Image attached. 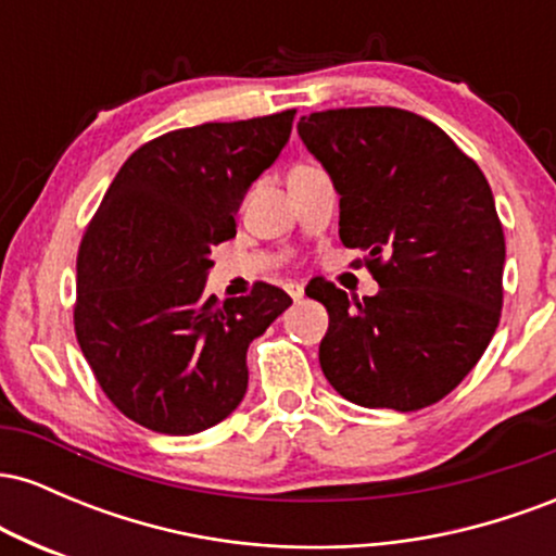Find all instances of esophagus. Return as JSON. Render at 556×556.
<instances>
[{"label":"esophagus","instance_id":"obj_1","mask_svg":"<svg viewBox=\"0 0 556 556\" xmlns=\"http://www.w3.org/2000/svg\"><path fill=\"white\" fill-rule=\"evenodd\" d=\"M287 292H290V298H292V300H303V295H305L303 285H295V282L287 285Z\"/></svg>","mask_w":556,"mask_h":556}]
</instances>
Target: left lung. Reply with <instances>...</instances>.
<instances>
[{"label":"left lung","mask_w":556,"mask_h":556,"mask_svg":"<svg viewBox=\"0 0 556 556\" xmlns=\"http://www.w3.org/2000/svg\"><path fill=\"white\" fill-rule=\"evenodd\" d=\"M298 136L340 195V240L379 282L348 298L321 282L318 363L361 407L410 413L452 392L500 324L504 232L494 195L442 127L394 106L300 117ZM308 292V290H305Z\"/></svg>","instance_id":"8db88e82"}]
</instances>
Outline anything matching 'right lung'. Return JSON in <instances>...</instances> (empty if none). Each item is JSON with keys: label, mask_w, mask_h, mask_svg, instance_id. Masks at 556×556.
<instances>
[{"label": "right lung", "mask_w": 556, "mask_h": 556, "mask_svg": "<svg viewBox=\"0 0 556 556\" xmlns=\"http://www.w3.org/2000/svg\"><path fill=\"white\" fill-rule=\"evenodd\" d=\"M295 110L151 140L123 164L78 251L75 334L104 394L156 433L190 437L245 397L248 344L290 308L279 287L206 298L212 248L277 162Z\"/></svg>", "instance_id": "obj_1"}]
</instances>
